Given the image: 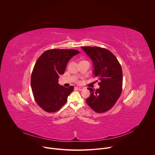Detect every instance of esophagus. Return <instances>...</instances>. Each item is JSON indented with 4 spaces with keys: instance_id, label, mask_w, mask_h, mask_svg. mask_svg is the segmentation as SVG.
<instances>
[{
    "instance_id": "1",
    "label": "esophagus",
    "mask_w": 155,
    "mask_h": 155,
    "mask_svg": "<svg viewBox=\"0 0 155 155\" xmlns=\"http://www.w3.org/2000/svg\"><path fill=\"white\" fill-rule=\"evenodd\" d=\"M75 88H76V90H78L82 91V90H84V88H83V87H75Z\"/></svg>"
}]
</instances>
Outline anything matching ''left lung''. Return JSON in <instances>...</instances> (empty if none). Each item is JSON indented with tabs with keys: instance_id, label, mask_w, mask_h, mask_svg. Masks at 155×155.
<instances>
[{
	"instance_id": "8db88e82",
	"label": "left lung",
	"mask_w": 155,
	"mask_h": 155,
	"mask_svg": "<svg viewBox=\"0 0 155 155\" xmlns=\"http://www.w3.org/2000/svg\"><path fill=\"white\" fill-rule=\"evenodd\" d=\"M91 59L94 75L99 81L100 88H88L90 96L86 100L88 106L97 113L111 109L119 99L123 86V72L120 62L109 50L99 47H81ZM98 81H96L97 82Z\"/></svg>"
}]
</instances>
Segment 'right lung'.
I'll return each mask as SVG.
<instances>
[{
    "label": "right lung",
    "instance_id": "1",
    "mask_svg": "<svg viewBox=\"0 0 155 155\" xmlns=\"http://www.w3.org/2000/svg\"><path fill=\"white\" fill-rule=\"evenodd\" d=\"M79 53L74 49H51L37 59L31 84L35 101L44 110L56 112L67 102L74 87L59 85V76L64 73L68 61Z\"/></svg>",
    "mask_w": 155,
    "mask_h": 155
}]
</instances>
